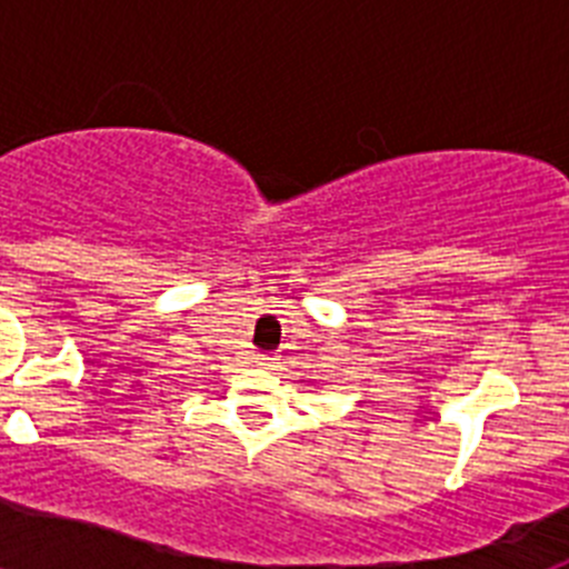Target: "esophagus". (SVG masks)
<instances>
[{"label":"esophagus","instance_id":"obj_1","mask_svg":"<svg viewBox=\"0 0 569 569\" xmlns=\"http://www.w3.org/2000/svg\"><path fill=\"white\" fill-rule=\"evenodd\" d=\"M253 359H256V365H259V367H270V365H273V356H268V353H256Z\"/></svg>","mask_w":569,"mask_h":569}]
</instances>
